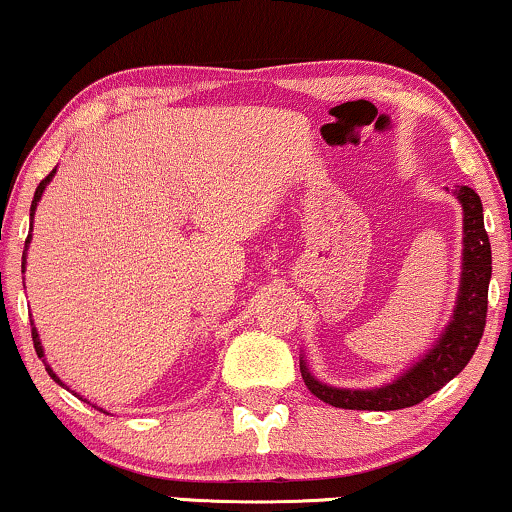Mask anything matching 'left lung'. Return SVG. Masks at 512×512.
<instances>
[{"instance_id": "obj_1", "label": "left lung", "mask_w": 512, "mask_h": 512, "mask_svg": "<svg viewBox=\"0 0 512 512\" xmlns=\"http://www.w3.org/2000/svg\"><path fill=\"white\" fill-rule=\"evenodd\" d=\"M456 198L463 208V271L458 300L449 326L423 359H418L409 371H404L392 383L375 390H349V387L323 385L309 373L300 357L304 385L314 397H319L335 409L352 411H397L420 404L430 394L454 380L468 366V361L480 345L487 326V295L491 278V243L484 229L482 200L470 186L456 189Z\"/></svg>"}]
</instances>
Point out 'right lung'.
Here are the masks:
<instances>
[{
    "instance_id": "obj_1",
    "label": "right lung",
    "mask_w": 512,
    "mask_h": 512,
    "mask_svg": "<svg viewBox=\"0 0 512 512\" xmlns=\"http://www.w3.org/2000/svg\"><path fill=\"white\" fill-rule=\"evenodd\" d=\"M54 174H56V170H51V172L47 174V177H44V179L40 181V186H37V191H35V198H32V205H30V219H32V217H35L37 203H40L42 193H44V189H47V184H49V181H51V177H54ZM30 238H32V234L28 236V241H25V250H28V243H30ZM23 269H25V252H23ZM32 342H35V352H37V357H40V359L44 361V368H47V373L51 375V378H54V380H56V383H58V385H63V383H61V378H58V375H56L54 371H51V366L47 364V359H44V349H42L40 335H37V328H35V326H32ZM63 387H66V385H63ZM80 399H82V397H80ZM84 401H87V399H84ZM99 411H103V409H99Z\"/></svg>"
}]
</instances>
